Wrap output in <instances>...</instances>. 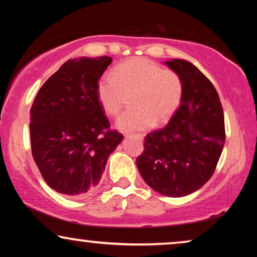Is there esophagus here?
Wrapping results in <instances>:
<instances>
[{
    "instance_id": "esophagus-1",
    "label": "esophagus",
    "mask_w": 257,
    "mask_h": 257,
    "mask_svg": "<svg viewBox=\"0 0 257 257\" xmlns=\"http://www.w3.org/2000/svg\"><path fill=\"white\" fill-rule=\"evenodd\" d=\"M126 136H128V135H126ZM132 137H135V138L139 139V140H143V138H144V136H143V135H139V133H136V135H132Z\"/></svg>"
}]
</instances>
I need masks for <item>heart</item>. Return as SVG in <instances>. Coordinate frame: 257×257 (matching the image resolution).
I'll return each instance as SVG.
<instances>
[{
	"label": "heart",
	"instance_id": "heart-1",
	"mask_svg": "<svg viewBox=\"0 0 257 257\" xmlns=\"http://www.w3.org/2000/svg\"><path fill=\"white\" fill-rule=\"evenodd\" d=\"M130 106L117 121L121 131H143L172 118L180 105L182 84L173 70L163 69L149 58L137 57L117 65L112 76L97 83V98L110 117H117L131 97Z\"/></svg>",
	"mask_w": 257,
	"mask_h": 257
}]
</instances>
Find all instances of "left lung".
<instances>
[{"label": "left lung", "instance_id": "obj_1", "mask_svg": "<svg viewBox=\"0 0 257 257\" xmlns=\"http://www.w3.org/2000/svg\"><path fill=\"white\" fill-rule=\"evenodd\" d=\"M165 63L180 77L181 104L164 128L145 137L137 167L154 191L180 198L212 178L226 140L224 117L215 87L195 65Z\"/></svg>", "mask_w": 257, "mask_h": 257}]
</instances>
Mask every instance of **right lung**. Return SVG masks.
Returning <instances> with one entry per match:
<instances>
[{"label": "right lung", "instance_id": "right-lung-1", "mask_svg": "<svg viewBox=\"0 0 257 257\" xmlns=\"http://www.w3.org/2000/svg\"><path fill=\"white\" fill-rule=\"evenodd\" d=\"M111 62L107 56L69 59L35 97L31 153L45 182L61 194L92 191L122 140L97 98V83Z\"/></svg>", "mask_w": 257, "mask_h": 257}]
</instances>
